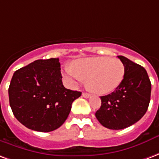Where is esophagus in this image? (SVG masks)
Segmentation results:
<instances>
[{
	"label": "esophagus",
	"mask_w": 159,
	"mask_h": 159,
	"mask_svg": "<svg viewBox=\"0 0 159 159\" xmlns=\"http://www.w3.org/2000/svg\"><path fill=\"white\" fill-rule=\"evenodd\" d=\"M82 96H83L84 98H89V97H91V94L86 93V92H83V93H82Z\"/></svg>",
	"instance_id": "34e87169"
}]
</instances>
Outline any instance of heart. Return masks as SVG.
<instances>
[{
  "mask_svg": "<svg viewBox=\"0 0 159 159\" xmlns=\"http://www.w3.org/2000/svg\"><path fill=\"white\" fill-rule=\"evenodd\" d=\"M125 75V65L119 59L107 57H94L76 60L73 67H64L62 75L71 87H76L86 80L88 88L98 95L115 91Z\"/></svg>",
  "mask_w": 159,
  "mask_h": 159,
  "instance_id": "obj_1",
  "label": "heart"
}]
</instances>
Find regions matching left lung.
Returning a JSON list of instances; mask_svg holds the SVG:
<instances>
[{"mask_svg":"<svg viewBox=\"0 0 159 159\" xmlns=\"http://www.w3.org/2000/svg\"><path fill=\"white\" fill-rule=\"evenodd\" d=\"M125 68L122 83L111 94L101 97L102 105L96 117L102 125L122 129L144 116L150 102L151 81L146 69L123 56H118Z\"/></svg>","mask_w":159,"mask_h":159,"instance_id":"left-lung-1","label":"left lung"}]
</instances>
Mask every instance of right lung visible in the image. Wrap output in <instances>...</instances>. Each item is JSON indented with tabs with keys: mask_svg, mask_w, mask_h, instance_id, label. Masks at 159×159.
<instances>
[{
	"mask_svg": "<svg viewBox=\"0 0 159 159\" xmlns=\"http://www.w3.org/2000/svg\"><path fill=\"white\" fill-rule=\"evenodd\" d=\"M60 70L59 58L39 59L13 74L9 103L15 118L25 127L50 132L65 122L81 92L63 86Z\"/></svg>",
	"mask_w": 159,
	"mask_h": 159,
	"instance_id": "right-lung-1",
	"label": "right lung"
}]
</instances>
